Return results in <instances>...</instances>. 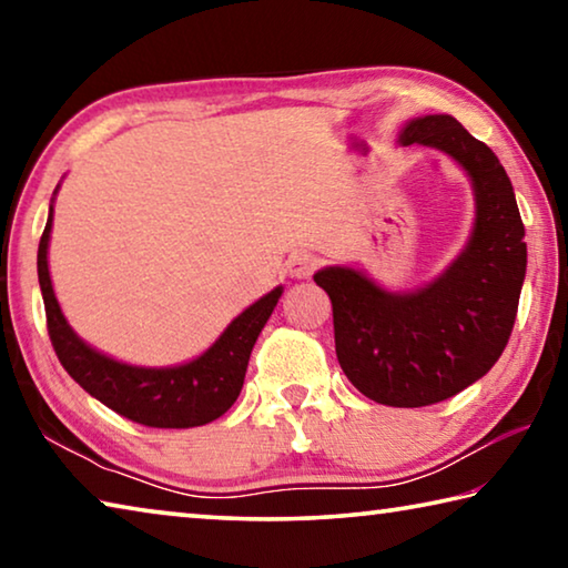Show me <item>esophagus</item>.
I'll use <instances>...</instances> for the list:
<instances>
[{
  "label": "esophagus",
  "mask_w": 568,
  "mask_h": 568,
  "mask_svg": "<svg viewBox=\"0 0 568 568\" xmlns=\"http://www.w3.org/2000/svg\"><path fill=\"white\" fill-rule=\"evenodd\" d=\"M315 267H318V257L311 253H295L291 255V261H287V271H291L293 277H307Z\"/></svg>",
  "instance_id": "1"
}]
</instances>
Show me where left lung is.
<instances>
[{
    "mask_svg": "<svg viewBox=\"0 0 568 568\" xmlns=\"http://www.w3.org/2000/svg\"><path fill=\"white\" fill-rule=\"evenodd\" d=\"M400 145H428L466 170L476 223L454 263L413 293H390L353 267L313 275L333 303L335 353L363 396L420 408L456 396L501 358L526 275L524 223L511 180L494 150L450 114L400 130Z\"/></svg>",
    "mask_w": 568,
    "mask_h": 568,
    "instance_id": "left-lung-1",
    "label": "left lung"
}]
</instances>
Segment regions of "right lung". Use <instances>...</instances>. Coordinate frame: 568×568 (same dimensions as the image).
<instances>
[{
	"mask_svg": "<svg viewBox=\"0 0 568 568\" xmlns=\"http://www.w3.org/2000/svg\"><path fill=\"white\" fill-rule=\"evenodd\" d=\"M57 192V190H54ZM52 205L44 233L37 250V275L44 297L47 331L52 348L64 371L80 386L120 416L150 428H192L205 426L233 406L243 388L250 353L257 335L271 318L283 285L263 295L261 301L245 307L227 325L225 333L197 355L195 361L172 365V368H142L110 358L90 348L77 335L57 303L50 267H47V247L52 233Z\"/></svg>",
	"mask_w": 568,
	"mask_h": 568,
	"instance_id": "add662e5",
	"label": "right lung"
}]
</instances>
